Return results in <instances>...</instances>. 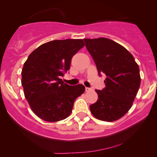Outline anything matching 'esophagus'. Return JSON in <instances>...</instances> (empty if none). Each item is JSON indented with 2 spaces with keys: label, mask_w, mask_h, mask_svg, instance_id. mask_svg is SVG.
Returning a JSON list of instances; mask_svg holds the SVG:
<instances>
[{
  "label": "esophagus",
  "mask_w": 157,
  "mask_h": 157,
  "mask_svg": "<svg viewBox=\"0 0 157 157\" xmlns=\"http://www.w3.org/2000/svg\"><path fill=\"white\" fill-rule=\"evenodd\" d=\"M91 89L90 88H88V87H86V91H89Z\"/></svg>",
  "instance_id": "34e87169"
}]
</instances>
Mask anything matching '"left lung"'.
<instances>
[{
    "instance_id": "1",
    "label": "left lung",
    "mask_w": 157,
    "mask_h": 157,
    "mask_svg": "<svg viewBox=\"0 0 157 157\" xmlns=\"http://www.w3.org/2000/svg\"><path fill=\"white\" fill-rule=\"evenodd\" d=\"M99 75L105 74V88L96 90L98 100L90 105L95 118L105 122L119 120L130 110L140 89V68L125 47L105 37L84 39Z\"/></svg>"
}]
</instances>
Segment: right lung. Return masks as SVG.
Returning <instances> with one entry per match:
<instances>
[{
	"instance_id": "1",
	"label": "right lung",
	"mask_w": 157,
	"mask_h": 157,
	"mask_svg": "<svg viewBox=\"0 0 157 157\" xmlns=\"http://www.w3.org/2000/svg\"><path fill=\"white\" fill-rule=\"evenodd\" d=\"M85 46L82 39L55 40L30 54L22 69L21 83L32 111L46 122L67 118L74 102L85 91L82 84L70 86L61 77L70 69L72 57Z\"/></svg>"
}]
</instances>
